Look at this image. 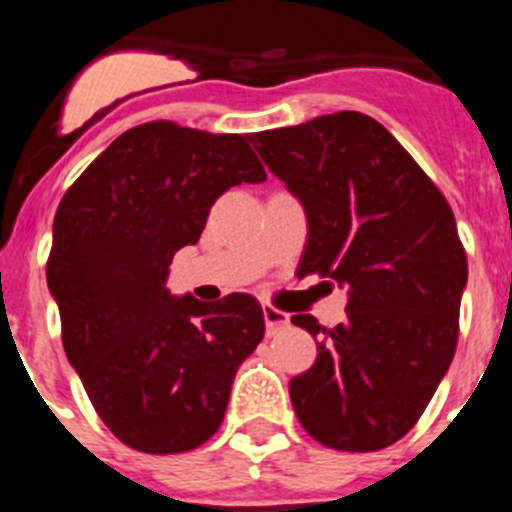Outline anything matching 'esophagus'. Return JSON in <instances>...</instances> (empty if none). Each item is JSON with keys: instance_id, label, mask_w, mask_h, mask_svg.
Instances as JSON below:
<instances>
[{"instance_id": "1", "label": "esophagus", "mask_w": 512, "mask_h": 512, "mask_svg": "<svg viewBox=\"0 0 512 512\" xmlns=\"http://www.w3.org/2000/svg\"><path fill=\"white\" fill-rule=\"evenodd\" d=\"M264 320H266V336H277L279 330L289 325V315L274 305H264Z\"/></svg>"}]
</instances>
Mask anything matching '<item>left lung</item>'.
<instances>
[{
    "label": "left lung",
    "instance_id": "8db88e82",
    "mask_svg": "<svg viewBox=\"0 0 512 512\" xmlns=\"http://www.w3.org/2000/svg\"><path fill=\"white\" fill-rule=\"evenodd\" d=\"M251 140L305 205L297 274L348 287L336 328L292 318L323 336L315 364L289 382L292 408L328 449H387L418 423L454 359L467 284L454 212L395 135L361 112Z\"/></svg>",
    "mask_w": 512,
    "mask_h": 512
}]
</instances>
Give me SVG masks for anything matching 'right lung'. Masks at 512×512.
Returning <instances> with one entry per match:
<instances>
[{"mask_svg": "<svg viewBox=\"0 0 512 512\" xmlns=\"http://www.w3.org/2000/svg\"><path fill=\"white\" fill-rule=\"evenodd\" d=\"M266 171L243 135L153 120L125 130L66 189L45 264L61 341L102 423L143 454H184L215 436L238 366L264 338L243 292L205 305L164 287L210 207Z\"/></svg>", "mask_w": 512, "mask_h": 512, "instance_id": "right-lung-1", "label": "right lung"}]
</instances>
